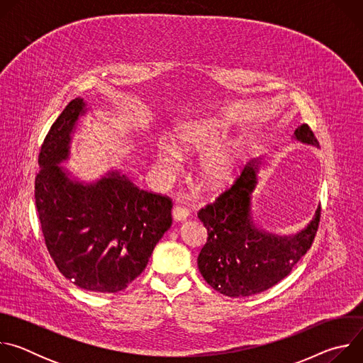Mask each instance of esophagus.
<instances>
[{
	"instance_id": "34e87169",
	"label": "esophagus",
	"mask_w": 363,
	"mask_h": 363,
	"mask_svg": "<svg viewBox=\"0 0 363 363\" xmlns=\"http://www.w3.org/2000/svg\"><path fill=\"white\" fill-rule=\"evenodd\" d=\"M189 216V210L186 208V206H182V205H175L174 210H172V217L175 221H184L186 220Z\"/></svg>"
}]
</instances>
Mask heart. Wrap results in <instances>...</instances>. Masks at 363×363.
<instances>
[{
  "label": "heart",
  "mask_w": 363,
  "mask_h": 363,
  "mask_svg": "<svg viewBox=\"0 0 363 363\" xmlns=\"http://www.w3.org/2000/svg\"><path fill=\"white\" fill-rule=\"evenodd\" d=\"M227 126L218 121L192 122L177 129L174 135L175 146L185 153L211 152L201 164V179L206 186L220 188L234 175L240 161V145L225 147L221 143L227 139ZM158 165L164 171H174L179 162V153L172 145H162L157 155Z\"/></svg>",
  "instance_id": "heart-1"
}]
</instances>
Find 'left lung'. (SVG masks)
<instances>
[{
    "instance_id": "8db88e82",
    "label": "left lung",
    "mask_w": 363,
    "mask_h": 363,
    "mask_svg": "<svg viewBox=\"0 0 363 363\" xmlns=\"http://www.w3.org/2000/svg\"><path fill=\"white\" fill-rule=\"evenodd\" d=\"M300 142H319L308 125L294 130ZM260 162H248L234 184L198 211L208 237L198 255V269L214 290L230 297L262 293L286 276L312 247L320 223V206L310 224L294 235L258 230L251 217V194Z\"/></svg>"
}]
</instances>
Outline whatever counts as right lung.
I'll use <instances>...</instances> for the list:
<instances>
[{
	"label": "right lung",
	"instance_id": "add662e5",
	"mask_svg": "<svg viewBox=\"0 0 363 363\" xmlns=\"http://www.w3.org/2000/svg\"><path fill=\"white\" fill-rule=\"evenodd\" d=\"M84 101L73 99L51 125L38 153L34 196L47 250L59 272L80 289L118 293L146 267L172 224V199L112 172L94 184L69 178V157Z\"/></svg>",
	"mask_w": 363,
	"mask_h": 363
}]
</instances>
